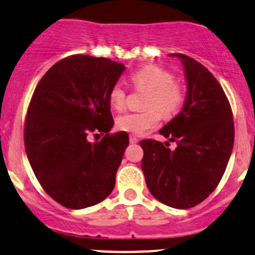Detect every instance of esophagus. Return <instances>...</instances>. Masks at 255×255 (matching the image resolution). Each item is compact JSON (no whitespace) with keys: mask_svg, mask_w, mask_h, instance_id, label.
<instances>
[{"mask_svg":"<svg viewBox=\"0 0 255 255\" xmlns=\"http://www.w3.org/2000/svg\"><path fill=\"white\" fill-rule=\"evenodd\" d=\"M130 142H131V143L138 142V138L135 137V136H130Z\"/></svg>","mask_w":255,"mask_h":255,"instance_id":"esophagus-1","label":"esophagus"}]
</instances>
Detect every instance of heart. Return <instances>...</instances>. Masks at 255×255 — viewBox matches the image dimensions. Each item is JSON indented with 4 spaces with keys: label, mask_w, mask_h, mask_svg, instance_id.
I'll return each mask as SVG.
<instances>
[{
    "label": "heart",
    "mask_w": 255,
    "mask_h": 255,
    "mask_svg": "<svg viewBox=\"0 0 255 255\" xmlns=\"http://www.w3.org/2000/svg\"><path fill=\"white\" fill-rule=\"evenodd\" d=\"M130 81L135 89L145 91V110L125 113L117 118V128L133 135H142L158 125L161 117L172 119L179 113L185 101V91L182 83L174 81L169 71L157 65H146L133 71ZM110 106L123 110L127 104V91L120 83H115L109 91Z\"/></svg>",
    "instance_id": "1"
}]
</instances>
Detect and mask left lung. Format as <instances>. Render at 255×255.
<instances>
[{
    "mask_svg": "<svg viewBox=\"0 0 255 255\" xmlns=\"http://www.w3.org/2000/svg\"><path fill=\"white\" fill-rule=\"evenodd\" d=\"M182 60L188 93L182 112L159 130L176 143L170 150L156 140H142L141 168L152 195L164 205L190 209L216 189L235 142L230 102L205 66L184 54Z\"/></svg>",
    "mask_w": 255,
    "mask_h": 255,
    "instance_id": "8db88e82",
    "label": "left lung"
}]
</instances>
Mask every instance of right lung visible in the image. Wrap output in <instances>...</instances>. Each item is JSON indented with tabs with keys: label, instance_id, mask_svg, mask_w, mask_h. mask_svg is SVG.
Here are the masks:
<instances>
[{
	"label": "right lung",
	"instance_id": "add662e5",
	"mask_svg": "<svg viewBox=\"0 0 255 255\" xmlns=\"http://www.w3.org/2000/svg\"><path fill=\"white\" fill-rule=\"evenodd\" d=\"M124 70L107 57L71 55L43 76L31 97L25 152L46 194L67 209L96 205L114 189L128 136L109 133L114 125L109 91ZM93 132L106 135L92 144L88 136Z\"/></svg>",
	"mask_w": 255,
	"mask_h": 255
}]
</instances>
